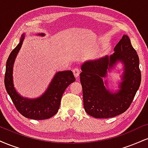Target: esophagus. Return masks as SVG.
<instances>
[{"label": "esophagus", "instance_id": "esophagus-1", "mask_svg": "<svg viewBox=\"0 0 148 148\" xmlns=\"http://www.w3.org/2000/svg\"><path fill=\"white\" fill-rule=\"evenodd\" d=\"M80 69L78 68V67H75L74 69H73V73H74V75L75 77H78L80 74Z\"/></svg>", "mask_w": 148, "mask_h": 148}]
</instances>
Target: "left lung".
Returning a JSON list of instances; mask_svg holds the SVG:
<instances>
[{
    "label": "left lung",
    "instance_id": "1",
    "mask_svg": "<svg viewBox=\"0 0 148 148\" xmlns=\"http://www.w3.org/2000/svg\"><path fill=\"white\" fill-rule=\"evenodd\" d=\"M114 51L110 56L86 61L81 65L80 80L85 111L96 118H112L126 111L141 81L138 54L127 35H123ZM118 62L123 64L124 72L120 90L112 93L105 87L107 83L103 79Z\"/></svg>",
    "mask_w": 148,
    "mask_h": 148
}]
</instances>
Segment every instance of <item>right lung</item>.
<instances>
[{
  "instance_id": "obj_1",
  "label": "right lung",
  "mask_w": 148,
  "mask_h": 148,
  "mask_svg": "<svg viewBox=\"0 0 148 148\" xmlns=\"http://www.w3.org/2000/svg\"><path fill=\"white\" fill-rule=\"evenodd\" d=\"M37 35L45 36V33ZM24 38L25 35H22L19 43L13 49L7 60L5 86L15 107L22 115L33 120H45L56 114L64 90L76 79L72 71L58 72L53 78L45 92L40 97L28 99L18 94L13 84V66Z\"/></svg>"
}]
</instances>
